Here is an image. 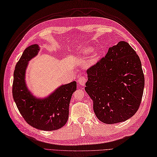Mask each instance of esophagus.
<instances>
[{
    "label": "esophagus",
    "mask_w": 157,
    "mask_h": 157,
    "mask_svg": "<svg viewBox=\"0 0 157 157\" xmlns=\"http://www.w3.org/2000/svg\"><path fill=\"white\" fill-rule=\"evenodd\" d=\"M86 81V78L84 76H80L78 79V83L80 86H84Z\"/></svg>",
    "instance_id": "1"
}]
</instances>
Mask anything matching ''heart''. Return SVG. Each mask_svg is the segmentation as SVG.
Returning <instances> with one entry per match:
<instances>
[{
  "label": "heart",
  "instance_id": "obj_1",
  "mask_svg": "<svg viewBox=\"0 0 157 157\" xmlns=\"http://www.w3.org/2000/svg\"><path fill=\"white\" fill-rule=\"evenodd\" d=\"M91 51H92L91 48L87 47V48H83L82 50H81V51H79V53L81 55H86L89 54V53H90ZM97 57H98V53L97 52H93L92 55L89 57V63H90V64H93L95 62H96L97 60Z\"/></svg>",
  "mask_w": 157,
  "mask_h": 157
}]
</instances>
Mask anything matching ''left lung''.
Listing matches in <instances>:
<instances>
[{
	"mask_svg": "<svg viewBox=\"0 0 157 157\" xmlns=\"http://www.w3.org/2000/svg\"><path fill=\"white\" fill-rule=\"evenodd\" d=\"M85 88L95 115L106 124L124 122L138 110L144 76L139 56L127 42L110 47L105 57L88 68Z\"/></svg>",
	"mask_w": 157,
	"mask_h": 157,
	"instance_id": "left-lung-1",
	"label": "left lung"
}]
</instances>
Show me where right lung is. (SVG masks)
I'll return each mask as SVG.
<instances>
[{"label": "right lung", "mask_w": 157, "mask_h": 157, "mask_svg": "<svg viewBox=\"0 0 157 157\" xmlns=\"http://www.w3.org/2000/svg\"><path fill=\"white\" fill-rule=\"evenodd\" d=\"M40 48L32 44L26 48L15 67L13 97L19 112L33 127L42 131H55L67 123L76 81L63 85L44 98H36L26 86L25 72L29 61L38 55Z\"/></svg>", "instance_id": "1"}]
</instances>
